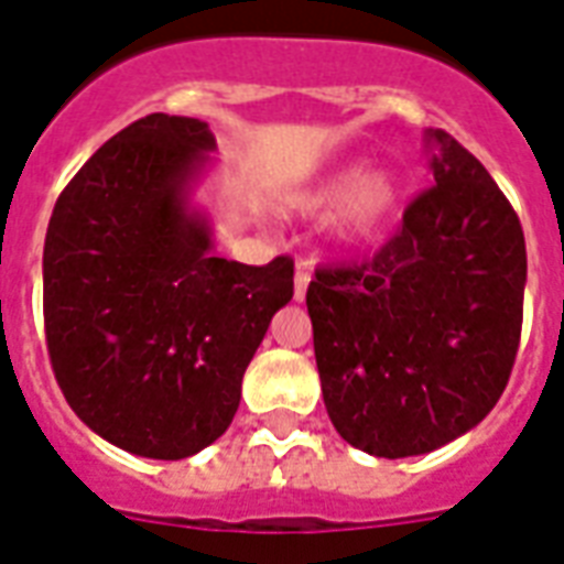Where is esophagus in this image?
Instances as JSON below:
<instances>
[{
  "instance_id": "esophagus-1",
  "label": "esophagus",
  "mask_w": 564,
  "mask_h": 564,
  "mask_svg": "<svg viewBox=\"0 0 564 564\" xmlns=\"http://www.w3.org/2000/svg\"><path fill=\"white\" fill-rule=\"evenodd\" d=\"M311 274H313V263H307V260H301V263L295 265V301H304V295H307Z\"/></svg>"
}]
</instances>
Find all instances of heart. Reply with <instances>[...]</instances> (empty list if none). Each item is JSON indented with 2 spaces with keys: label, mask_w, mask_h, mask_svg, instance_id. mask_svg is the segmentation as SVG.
I'll return each instance as SVG.
<instances>
[{
  "label": "heart",
  "mask_w": 564,
  "mask_h": 564,
  "mask_svg": "<svg viewBox=\"0 0 564 564\" xmlns=\"http://www.w3.org/2000/svg\"><path fill=\"white\" fill-rule=\"evenodd\" d=\"M399 204V183L384 167H369L364 171L360 162L343 165L339 171L328 174L319 186L304 192L299 197V206L311 215H325L334 206V230L337 239L346 245L369 242L372 236L387 225Z\"/></svg>",
  "instance_id": "1"
}]
</instances>
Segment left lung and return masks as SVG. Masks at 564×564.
<instances>
[{
	"label": "left lung",
	"instance_id": "obj_1",
	"mask_svg": "<svg viewBox=\"0 0 564 564\" xmlns=\"http://www.w3.org/2000/svg\"><path fill=\"white\" fill-rule=\"evenodd\" d=\"M435 186L372 260L307 286L322 399L339 437L376 458L435 453L491 414L523 322L527 245L479 159L425 129Z\"/></svg>",
	"mask_w": 564,
	"mask_h": 564
}]
</instances>
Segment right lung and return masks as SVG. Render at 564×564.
<instances>
[{"label": "right lung", "instance_id": "1", "mask_svg": "<svg viewBox=\"0 0 564 564\" xmlns=\"http://www.w3.org/2000/svg\"><path fill=\"white\" fill-rule=\"evenodd\" d=\"M206 120L148 115L94 153L55 200L43 322L67 405L141 458L177 462L225 435L292 260L215 257L195 200L213 167Z\"/></svg>", "mask_w": 564, "mask_h": 564}]
</instances>
